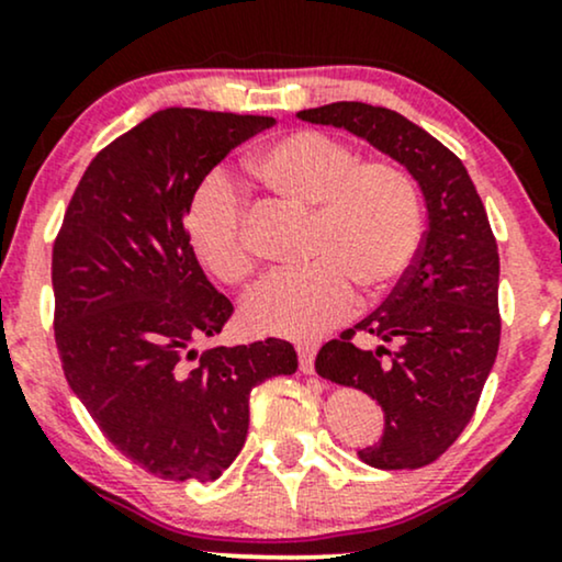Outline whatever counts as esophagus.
<instances>
[{
  "label": "esophagus",
  "mask_w": 562,
  "mask_h": 562,
  "mask_svg": "<svg viewBox=\"0 0 562 562\" xmlns=\"http://www.w3.org/2000/svg\"><path fill=\"white\" fill-rule=\"evenodd\" d=\"M314 357H317V344H303L299 346V364L301 372H314Z\"/></svg>",
  "instance_id": "obj_1"
}]
</instances>
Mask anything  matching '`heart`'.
<instances>
[{
    "instance_id": "b5f03b06",
    "label": "heart",
    "mask_w": 562,
    "mask_h": 562,
    "mask_svg": "<svg viewBox=\"0 0 562 562\" xmlns=\"http://www.w3.org/2000/svg\"><path fill=\"white\" fill-rule=\"evenodd\" d=\"M272 195L314 211L299 272L263 280L243 303L248 330L312 340L348 317L353 282L383 293L402 280L423 235V209L412 177L385 160H359L346 142L293 132L269 142L248 164ZM187 237L211 274L240 285L254 272L248 211L224 177H211L187 211Z\"/></svg>"
}]
</instances>
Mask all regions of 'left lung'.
<instances>
[{
	"label": "left lung",
	"instance_id": "8db88e82",
	"mask_svg": "<svg viewBox=\"0 0 562 562\" xmlns=\"http://www.w3.org/2000/svg\"><path fill=\"white\" fill-rule=\"evenodd\" d=\"M299 119L370 142L423 192L428 229L415 263L383 306L319 348L317 372L383 406V436L359 460L380 470L430 465L465 430L499 348V254L486 209L462 160L402 113L333 102ZM357 331L379 346L359 349Z\"/></svg>",
	"mask_w": 562,
	"mask_h": 562
}]
</instances>
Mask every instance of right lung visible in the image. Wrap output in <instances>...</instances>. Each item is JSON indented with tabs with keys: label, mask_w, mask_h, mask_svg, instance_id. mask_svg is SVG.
Masks as SVG:
<instances>
[{
	"label": "right lung",
	"mask_w": 562,
	"mask_h": 562,
	"mask_svg": "<svg viewBox=\"0 0 562 562\" xmlns=\"http://www.w3.org/2000/svg\"><path fill=\"white\" fill-rule=\"evenodd\" d=\"M269 115L169 108L83 171L53 250L55 340L68 385L121 454L169 481L211 483L240 454L250 391L299 367L288 340L216 346L232 303L195 259L198 187Z\"/></svg>",
	"instance_id": "obj_1"
}]
</instances>
